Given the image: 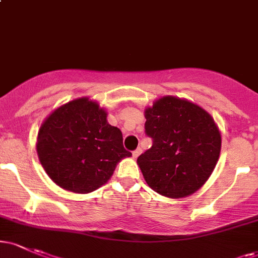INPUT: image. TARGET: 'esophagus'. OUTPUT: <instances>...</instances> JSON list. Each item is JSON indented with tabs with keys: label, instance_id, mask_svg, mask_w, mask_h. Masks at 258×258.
<instances>
[{
	"label": "esophagus",
	"instance_id": "1",
	"mask_svg": "<svg viewBox=\"0 0 258 258\" xmlns=\"http://www.w3.org/2000/svg\"><path fill=\"white\" fill-rule=\"evenodd\" d=\"M142 153V150H141V148H137V149L136 150H133L132 152V155H133V158H138L139 156V154Z\"/></svg>",
	"mask_w": 258,
	"mask_h": 258
}]
</instances>
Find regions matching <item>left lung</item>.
Here are the masks:
<instances>
[{"label": "left lung", "instance_id": "left-lung-1", "mask_svg": "<svg viewBox=\"0 0 258 258\" xmlns=\"http://www.w3.org/2000/svg\"><path fill=\"white\" fill-rule=\"evenodd\" d=\"M144 116L153 146L137 162L148 185L173 199L193 194L220 156L221 135L214 119L200 106L174 97L156 100Z\"/></svg>", "mask_w": 258, "mask_h": 258}]
</instances>
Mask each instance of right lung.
I'll return each instance as SVG.
<instances>
[{
	"label": "right lung",
	"instance_id": "right-lung-1",
	"mask_svg": "<svg viewBox=\"0 0 258 258\" xmlns=\"http://www.w3.org/2000/svg\"><path fill=\"white\" fill-rule=\"evenodd\" d=\"M37 154L55 184L74 193H91L105 184L121 159L122 133L109 125L96 102L80 98L61 105L38 131Z\"/></svg>",
	"mask_w": 258,
	"mask_h": 258
}]
</instances>
